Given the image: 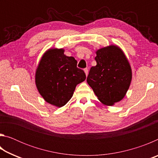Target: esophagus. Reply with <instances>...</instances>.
Masks as SVG:
<instances>
[{"label": "esophagus", "instance_id": "34e87169", "mask_svg": "<svg viewBox=\"0 0 158 158\" xmlns=\"http://www.w3.org/2000/svg\"><path fill=\"white\" fill-rule=\"evenodd\" d=\"M84 73H85V75L88 76V74H89V69H88L87 68H85V69H84Z\"/></svg>", "mask_w": 158, "mask_h": 158}]
</instances>
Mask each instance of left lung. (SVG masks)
Segmentation results:
<instances>
[{
  "label": "left lung",
  "instance_id": "obj_1",
  "mask_svg": "<svg viewBox=\"0 0 158 158\" xmlns=\"http://www.w3.org/2000/svg\"><path fill=\"white\" fill-rule=\"evenodd\" d=\"M97 65L91 67L87 83L103 105L113 106L126 95L132 81V68L121 48L111 44L95 52Z\"/></svg>",
  "mask_w": 158,
  "mask_h": 158
}]
</instances>
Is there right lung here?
I'll list each match as a JSON object with an SVG mask.
<instances>
[{
  "label": "right lung",
  "mask_w": 158,
  "mask_h": 158,
  "mask_svg": "<svg viewBox=\"0 0 158 158\" xmlns=\"http://www.w3.org/2000/svg\"><path fill=\"white\" fill-rule=\"evenodd\" d=\"M63 48H51L37 65L35 80L37 90L50 105L62 107L70 100L77 84L85 81V74L77 67L73 56L64 54Z\"/></svg>",
  "instance_id": "1"
}]
</instances>
